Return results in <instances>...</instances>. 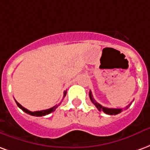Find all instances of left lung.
Masks as SVG:
<instances>
[{"label": "left lung", "instance_id": "left-lung-1", "mask_svg": "<svg viewBox=\"0 0 150 150\" xmlns=\"http://www.w3.org/2000/svg\"><path fill=\"white\" fill-rule=\"evenodd\" d=\"M89 98H90V100H92V102L94 104L95 106L98 108V110L99 111H103L104 112H105L106 114H109V115H116V114H118L122 111V109H110V108H106V107H103L102 105H100V104L98 103L96 100L93 98V95H92L91 90L89 91ZM130 105H129L126 108L129 106Z\"/></svg>", "mask_w": 150, "mask_h": 150}]
</instances>
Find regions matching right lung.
Masks as SVG:
<instances>
[{"mask_svg":"<svg viewBox=\"0 0 150 150\" xmlns=\"http://www.w3.org/2000/svg\"><path fill=\"white\" fill-rule=\"evenodd\" d=\"M65 95H66V91L64 92V98L65 97ZM15 101H16V103H17V106L19 107L21 110H22L23 111L25 112H26V113H28V114H29V115H32V116H36V117H42V116H45L47 115V114H50V113H51L52 112H53L54 110L57 108V106L58 105H55V106L52 107V108H50V109H48V110H40V111H35V112H32V111H29V110H28L27 109H25V108H24V107L21 105V104H19L18 102H17V100H15Z\"/></svg>","mask_w":150,"mask_h":150,"instance_id":"obj_1","label":"right lung"}]
</instances>
